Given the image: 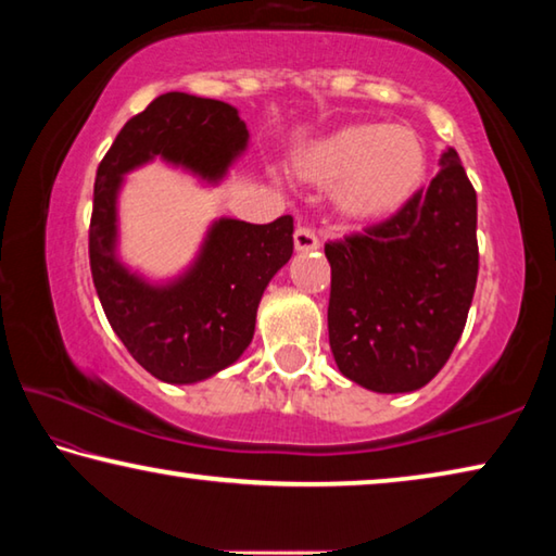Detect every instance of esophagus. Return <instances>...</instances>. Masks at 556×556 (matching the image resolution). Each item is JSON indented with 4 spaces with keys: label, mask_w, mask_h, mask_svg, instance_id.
<instances>
[{
    "label": "esophagus",
    "mask_w": 556,
    "mask_h": 556,
    "mask_svg": "<svg viewBox=\"0 0 556 556\" xmlns=\"http://www.w3.org/2000/svg\"><path fill=\"white\" fill-rule=\"evenodd\" d=\"M294 250L296 252H314L319 250V237L309 227H296L294 230Z\"/></svg>",
    "instance_id": "1"
}]
</instances>
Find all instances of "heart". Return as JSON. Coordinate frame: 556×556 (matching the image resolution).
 <instances>
[{"label":"heart","instance_id":"heart-1","mask_svg":"<svg viewBox=\"0 0 556 556\" xmlns=\"http://www.w3.org/2000/svg\"><path fill=\"white\" fill-rule=\"evenodd\" d=\"M296 173L331 188V207L343 223L366 225L408 205L426 182L428 153L408 126L354 123L314 140Z\"/></svg>","mask_w":556,"mask_h":556}]
</instances>
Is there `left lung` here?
Returning <instances> with one entry per match:
<instances>
[{
	"label": "left lung",
	"mask_w": 556,
	"mask_h": 556,
	"mask_svg": "<svg viewBox=\"0 0 556 556\" xmlns=\"http://www.w3.org/2000/svg\"><path fill=\"white\" fill-rule=\"evenodd\" d=\"M391 219L324 247L329 343L339 371L376 393L433 381L468 321L478 285V195L453 148Z\"/></svg>",
	"instance_id": "8db88e82"
}]
</instances>
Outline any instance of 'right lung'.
I'll list each match as a JSON object with an SVG mask.
<instances>
[{
    "instance_id": "obj_1",
    "label": "right lung",
    "mask_w": 556,
    "mask_h": 556,
    "mask_svg": "<svg viewBox=\"0 0 556 556\" xmlns=\"http://www.w3.org/2000/svg\"><path fill=\"white\" fill-rule=\"evenodd\" d=\"M247 146L235 105L170 91L123 126L96 173L88 232L96 294L123 346L163 383H200L244 354L264 289L292 257L294 219L217 217L188 267L153 279L121 257V190L128 173L153 161L219 185Z\"/></svg>"
}]
</instances>
